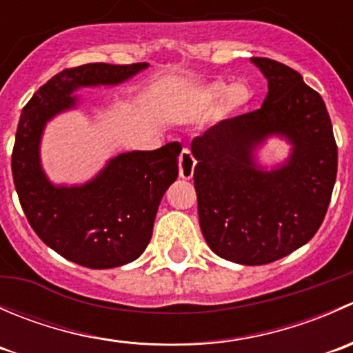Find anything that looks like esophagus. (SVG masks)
I'll use <instances>...</instances> for the list:
<instances>
[{
  "mask_svg": "<svg viewBox=\"0 0 353 353\" xmlns=\"http://www.w3.org/2000/svg\"><path fill=\"white\" fill-rule=\"evenodd\" d=\"M194 165H196V160H194L193 154H191V150L184 148L179 157V176L183 179H191L194 174Z\"/></svg>",
  "mask_w": 353,
  "mask_h": 353,
  "instance_id": "1",
  "label": "esophagus"
}]
</instances>
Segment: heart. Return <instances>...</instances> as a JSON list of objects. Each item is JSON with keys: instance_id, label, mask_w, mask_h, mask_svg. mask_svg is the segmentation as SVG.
I'll use <instances>...</instances> for the list:
<instances>
[{"instance_id": "b5f03b06", "label": "heart", "mask_w": 353, "mask_h": 353, "mask_svg": "<svg viewBox=\"0 0 353 353\" xmlns=\"http://www.w3.org/2000/svg\"><path fill=\"white\" fill-rule=\"evenodd\" d=\"M206 92L212 99L220 97L223 94V110L225 112H237V110L244 109L252 97L251 88L244 81H234L232 85L225 88V92H223L222 83H213L210 85Z\"/></svg>"}]
</instances>
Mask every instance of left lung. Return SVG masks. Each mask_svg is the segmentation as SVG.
<instances>
[{
  "mask_svg": "<svg viewBox=\"0 0 353 353\" xmlns=\"http://www.w3.org/2000/svg\"><path fill=\"white\" fill-rule=\"evenodd\" d=\"M268 80L258 110L220 121L191 141L203 237L227 261H276L312 239L328 210L338 152L321 95L301 74L268 58H251ZM270 137L291 145L272 168L257 150Z\"/></svg>",
  "mask_w": 353,
  "mask_h": 353,
  "instance_id": "1",
  "label": "left lung"
}]
</instances>
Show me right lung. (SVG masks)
I'll use <instances>...</instances> for the list:
<instances>
[{
    "label": "right lung",
    "mask_w": 353,
    "mask_h": 353,
    "mask_svg": "<svg viewBox=\"0 0 353 353\" xmlns=\"http://www.w3.org/2000/svg\"><path fill=\"white\" fill-rule=\"evenodd\" d=\"M150 66L90 63L54 74L20 116L12 172L25 216L41 241L70 261L94 270L140 258L152 239L160 199L177 179L181 143L124 152L83 184H54L42 169L41 141L58 114L80 105L77 90L116 87Z\"/></svg>",
    "instance_id": "obj_1"
}]
</instances>
